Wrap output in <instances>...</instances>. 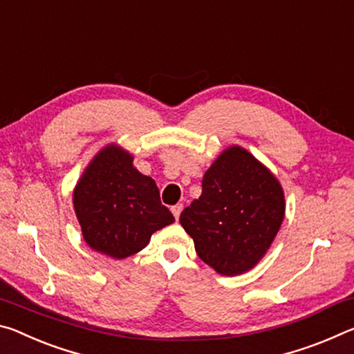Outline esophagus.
Listing matches in <instances>:
<instances>
[{"label": "esophagus", "mask_w": 354, "mask_h": 354, "mask_svg": "<svg viewBox=\"0 0 354 354\" xmlns=\"http://www.w3.org/2000/svg\"><path fill=\"white\" fill-rule=\"evenodd\" d=\"M182 210H183V205H182V204H177V205H174V207L171 208L172 215H174V218H176V219L180 218V213H182Z\"/></svg>", "instance_id": "34e87169"}]
</instances>
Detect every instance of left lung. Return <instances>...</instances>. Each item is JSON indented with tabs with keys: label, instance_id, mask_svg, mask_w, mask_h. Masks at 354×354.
I'll return each instance as SVG.
<instances>
[{
	"label": "left lung",
	"instance_id": "obj_1",
	"mask_svg": "<svg viewBox=\"0 0 354 354\" xmlns=\"http://www.w3.org/2000/svg\"><path fill=\"white\" fill-rule=\"evenodd\" d=\"M286 215L282 185L240 146L224 149L202 178V194L180 224L202 262L223 276H239L265 257Z\"/></svg>",
	"mask_w": 354,
	"mask_h": 354
}]
</instances>
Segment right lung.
Here are the masks:
<instances>
[{
    "instance_id": "1",
    "label": "right lung",
    "mask_w": 354,
    "mask_h": 354,
    "mask_svg": "<svg viewBox=\"0 0 354 354\" xmlns=\"http://www.w3.org/2000/svg\"><path fill=\"white\" fill-rule=\"evenodd\" d=\"M73 208L88 246L118 260L139 252L153 232L174 223L153 178L139 172L133 155L115 142L84 167L73 188Z\"/></svg>"
}]
</instances>
